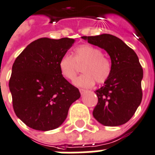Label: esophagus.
<instances>
[{"mask_svg": "<svg viewBox=\"0 0 155 155\" xmlns=\"http://www.w3.org/2000/svg\"><path fill=\"white\" fill-rule=\"evenodd\" d=\"M80 94L81 95H84L86 92V90L84 89H82V88H80Z\"/></svg>", "mask_w": 155, "mask_h": 155, "instance_id": "1", "label": "esophagus"}]
</instances>
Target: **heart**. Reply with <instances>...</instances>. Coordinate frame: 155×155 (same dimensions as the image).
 Listing matches in <instances>:
<instances>
[{
	"label": "heart",
	"mask_w": 155,
	"mask_h": 155,
	"mask_svg": "<svg viewBox=\"0 0 155 155\" xmlns=\"http://www.w3.org/2000/svg\"><path fill=\"white\" fill-rule=\"evenodd\" d=\"M84 74L75 80L79 87H91L97 84L105 83L110 77L112 64L110 60L103 54L101 50L91 45H81L74 50V57L65 54L58 61V69L61 75L68 80H74L82 66Z\"/></svg>",
	"instance_id": "obj_1"
}]
</instances>
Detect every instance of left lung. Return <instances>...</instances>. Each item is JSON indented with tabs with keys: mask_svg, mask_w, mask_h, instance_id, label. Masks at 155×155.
<instances>
[{
	"mask_svg": "<svg viewBox=\"0 0 155 155\" xmlns=\"http://www.w3.org/2000/svg\"><path fill=\"white\" fill-rule=\"evenodd\" d=\"M90 44L105 50L112 63L110 77L96 91L98 103L92 112L105 126H118L130 120L142 99L143 70L134 51L122 40L108 34L83 36Z\"/></svg>",
	"mask_w": 155,
	"mask_h": 155,
	"instance_id": "1",
	"label": "left lung"
}]
</instances>
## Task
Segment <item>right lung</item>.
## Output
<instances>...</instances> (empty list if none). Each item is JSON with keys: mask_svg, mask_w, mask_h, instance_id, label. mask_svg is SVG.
<instances>
[{"mask_svg": "<svg viewBox=\"0 0 155 155\" xmlns=\"http://www.w3.org/2000/svg\"><path fill=\"white\" fill-rule=\"evenodd\" d=\"M75 40L42 38L25 47L12 68L8 87L14 113L34 130L48 131L66 120L73 102L80 97L58 69V61Z\"/></svg>", "mask_w": 155, "mask_h": 155, "instance_id": "add662e5", "label": "right lung"}]
</instances>
